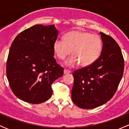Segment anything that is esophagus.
Here are the masks:
<instances>
[{"instance_id":"34e87169","label":"esophagus","mask_w":129,"mask_h":129,"mask_svg":"<svg viewBox=\"0 0 129 129\" xmlns=\"http://www.w3.org/2000/svg\"><path fill=\"white\" fill-rule=\"evenodd\" d=\"M70 72H71V71L69 70H67V69H64V70H63V73L64 74L70 73Z\"/></svg>"}]
</instances>
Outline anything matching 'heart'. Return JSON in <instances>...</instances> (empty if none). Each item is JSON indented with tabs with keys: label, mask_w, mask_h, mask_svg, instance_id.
Returning <instances> with one entry per match:
<instances>
[{
	"label": "heart",
	"mask_w": 129,
	"mask_h": 129,
	"mask_svg": "<svg viewBox=\"0 0 129 129\" xmlns=\"http://www.w3.org/2000/svg\"><path fill=\"white\" fill-rule=\"evenodd\" d=\"M102 41L98 35L89 32L75 30L64 35L63 40L56 39L53 50L57 58L63 60L71 53L72 56L66 65L73 67L80 63L81 66L91 65L100 57L102 50Z\"/></svg>",
	"instance_id": "obj_1"
}]
</instances>
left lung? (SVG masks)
Returning a JSON list of instances; mask_svg holds the SVG:
<instances>
[{"label":"left lung","mask_w":129,"mask_h":129,"mask_svg":"<svg viewBox=\"0 0 129 129\" xmlns=\"http://www.w3.org/2000/svg\"><path fill=\"white\" fill-rule=\"evenodd\" d=\"M103 50L98 59L89 66L74 71L72 101L84 109H94L113 96L124 69L119 46L109 35L100 33Z\"/></svg>","instance_id":"left-lung-1"}]
</instances>
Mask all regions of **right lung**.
Masks as SVG:
<instances>
[{
    "label": "right lung",
    "instance_id": "1",
    "mask_svg": "<svg viewBox=\"0 0 129 129\" xmlns=\"http://www.w3.org/2000/svg\"><path fill=\"white\" fill-rule=\"evenodd\" d=\"M57 35L54 25H35L13 41L6 72L10 88L20 100L40 104L51 98V84L63 74V68L53 57Z\"/></svg>",
    "mask_w": 129,
    "mask_h": 129
}]
</instances>
